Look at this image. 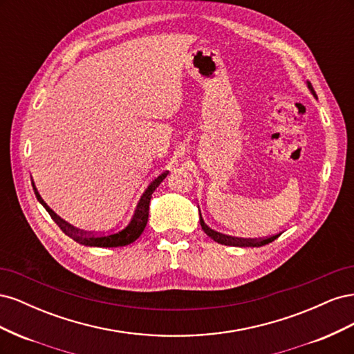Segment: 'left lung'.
Masks as SVG:
<instances>
[{"label":"left lung","mask_w":354,"mask_h":354,"mask_svg":"<svg viewBox=\"0 0 354 354\" xmlns=\"http://www.w3.org/2000/svg\"><path fill=\"white\" fill-rule=\"evenodd\" d=\"M307 87H308V90L312 91V94L315 95L316 97V93H315V90H313V87H312V84H310L308 81H307ZM201 227H202V230L205 232L208 236L211 238V239H214L216 242H218V243H221V245H229V246H263V245H266V243H270V242H273L277 236H279V234H273V236H270V238H261V239H243V238H233V236H227V234H223V233H218V232H216V230H212V229H209L207 224H205V221H203V218L201 217Z\"/></svg>","instance_id":"obj_1"}]
</instances>
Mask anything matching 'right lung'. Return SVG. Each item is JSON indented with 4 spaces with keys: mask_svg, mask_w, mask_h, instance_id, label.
Instances as JSON below:
<instances>
[{
    "mask_svg": "<svg viewBox=\"0 0 354 354\" xmlns=\"http://www.w3.org/2000/svg\"><path fill=\"white\" fill-rule=\"evenodd\" d=\"M167 174H168V171H165V173L158 176L152 181V183L147 186L143 196L140 198V201H138V203H137V208L134 211V216H133L131 221L128 223L124 229L116 230V232H111V233L84 232V230H80L77 227L71 226L69 223H66L65 220L60 218L55 211L50 209V207L44 202V199L39 196L38 190L34 185V181H32V187H34L35 196L41 202V205L48 211L50 217L55 220V223L62 229V232L68 234V236L72 238L75 242H78L81 245H87V246H103V248H113V246H125L128 243L134 242L143 233L146 224H147V218H149V203H151L152 194L155 192V189L160 185V181H162L167 177Z\"/></svg>",
    "mask_w": 354,
    "mask_h": 354,
    "instance_id": "obj_1",
    "label": "right lung"
}]
</instances>
